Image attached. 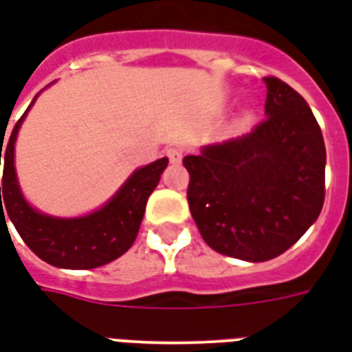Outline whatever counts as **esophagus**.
Instances as JSON below:
<instances>
[{
  "label": "esophagus",
  "mask_w": 352,
  "mask_h": 352,
  "mask_svg": "<svg viewBox=\"0 0 352 352\" xmlns=\"http://www.w3.org/2000/svg\"><path fill=\"white\" fill-rule=\"evenodd\" d=\"M166 156L169 158V162H173V164H179V162L183 160V151L181 148H177V146H171L166 151Z\"/></svg>",
  "instance_id": "obj_1"
}]
</instances>
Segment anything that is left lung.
I'll use <instances>...</instances> for the list:
<instances>
[{
  "instance_id": "8db88e82",
  "label": "left lung",
  "mask_w": 352,
  "mask_h": 352,
  "mask_svg": "<svg viewBox=\"0 0 352 352\" xmlns=\"http://www.w3.org/2000/svg\"><path fill=\"white\" fill-rule=\"evenodd\" d=\"M265 118L241 138L184 156L192 219L213 251L265 262L290 249L324 204L326 148L313 111L265 77Z\"/></svg>"
}]
</instances>
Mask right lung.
Segmentation results:
<instances>
[{"label": "right lung", "mask_w": 352, "mask_h": 352, "mask_svg": "<svg viewBox=\"0 0 352 352\" xmlns=\"http://www.w3.org/2000/svg\"><path fill=\"white\" fill-rule=\"evenodd\" d=\"M37 96L34 101L37 100ZM28 111L14 124L7 146L3 148V141L0 143V162L3 160V181L0 186L1 219L9 214L24 243L39 258L56 267L90 270L122 256L138 237L146 199L160 183V175L168 168L169 160L160 158L148 166L135 169L105 206L85 217L62 219L45 214L28 204L20 190L14 169V143ZM1 139H5L3 131ZM1 152L4 154L1 155ZM1 195L4 196L3 202L1 201Z\"/></svg>", "instance_id": "add662e5"}]
</instances>
